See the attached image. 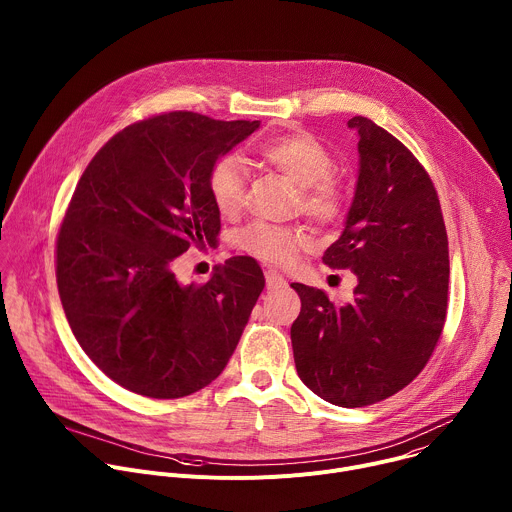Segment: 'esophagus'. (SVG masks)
Masks as SVG:
<instances>
[{
  "instance_id": "esophagus-1",
  "label": "esophagus",
  "mask_w": 512,
  "mask_h": 512,
  "mask_svg": "<svg viewBox=\"0 0 512 512\" xmlns=\"http://www.w3.org/2000/svg\"><path fill=\"white\" fill-rule=\"evenodd\" d=\"M265 281H267V287H269V289L281 287V285L285 283L283 277H281V273L275 271V269H267V271H265Z\"/></svg>"
}]
</instances>
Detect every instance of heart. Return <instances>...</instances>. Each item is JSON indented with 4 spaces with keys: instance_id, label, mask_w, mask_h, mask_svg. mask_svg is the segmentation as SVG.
Wrapping results in <instances>:
<instances>
[{
    "instance_id": "1",
    "label": "heart",
    "mask_w": 512,
    "mask_h": 512,
    "mask_svg": "<svg viewBox=\"0 0 512 512\" xmlns=\"http://www.w3.org/2000/svg\"><path fill=\"white\" fill-rule=\"evenodd\" d=\"M261 158L275 172L300 186L298 206L320 227L338 225L348 212V192L332 174L336 160L328 145L308 131L281 135L261 148ZM210 200L221 216H237L247 200V176L235 156L216 160L206 178ZM308 235L300 227H283L263 221L249 223L233 235V245L265 263H287Z\"/></svg>"
}]
</instances>
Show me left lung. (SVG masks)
<instances>
[{
  "label": "left lung",
  "instance_id": "1",
  "mask_svg": "<svg viewBox=\"0 0 512 512\" xmlns=\"http://www.w3.org/2000/svg\"><path fill=\"white\" fill-rule=\"evenodd\" d=\"M360 170L346 227L322 261L354 271L350 304L291 283L302 312L291 324L298 377L338 407L379 403L427 364L448 312L450 257L435 186L405 145L367 117H352Z\"/></svg>",
  "mask_w": 512,
  "mask_h": 512
}]
</instances>
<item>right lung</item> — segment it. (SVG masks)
I'll return each mask as SVG.
<instances>
[{
	"label": "right lung",
	"mask_w": 512,
	"mask_h": 512,
	"mask_svg": "<svg viewBox=\"0 0 512 512\" xmlns=\"http://www.w3.org/2000/svg\"><path fill=\"white\" fill-rule=\"evenodd\" d=\"M261 121L172 111L115 133L89 162L56 237L72 334L123 389L180 399L223 373L265 287L253 257L182 285L172 261L221 231L206 178Z\"/></svg>",
	"instance_id": "right-lung-1"
}]
</instances>
